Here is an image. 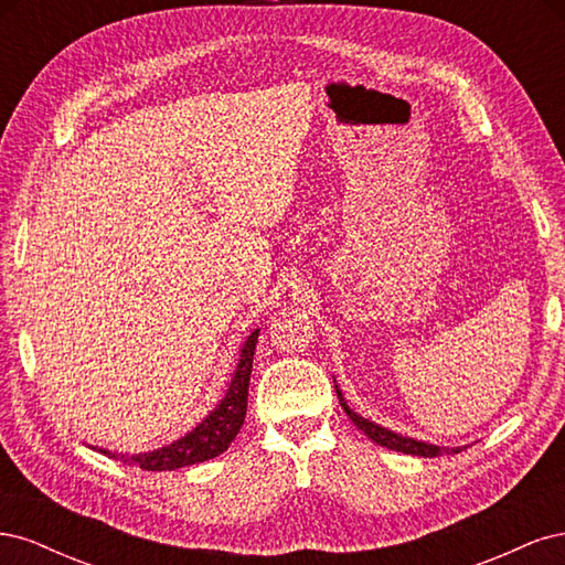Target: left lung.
Returning <instances> with one entry per match:
<instances>
[{
  "mask_svg": "<svg viewBox=\"0 0 565 565\" xmlns=\"http://www.w3.org/2000/svg\"><path fill=\"white\" fill-rule=\"evenodd\" d=\"M337 388V398L341 403V407H344V413L349 415V419L361 429L367 438H372L377 446L382 448H388V450H396V452H405V455H419V457H438V455H455L459 452L461 448H440V446H431V443H424V440H415V438H407V436H401V434H393L388 429H384V426L374 424L365 417H361L358 413H353V409L347 405L344 396H341L339 386L334 384Z\"/></svg>",
  "mask_w": 565,
  "mask_h": 565,
  "instance_id": "1",
  "label": "left lung"
}]
</instances>
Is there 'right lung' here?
Returning a JSON list of instances; mask_svg holds the SVG:
<instances>
[{"mask_svg":"<svg viewBox=\"0 0 565 565\" xmlns=\"http://www.w3.org/2000/svg\"><path fill=\"white\" fill-rule=\"evenodd\" d=\"M256 341H259V330H254L247 337L245 347L241 349V361H237V367L224 401H221L193 431H188L183 438L174 440L172 446H164L160 450L143 452V455L129 457V455H113L108 450H100V452L108 457H119L122 461H129V465H136L146 471H174L181 467L198 465V461H207L228 450V446L237 436V431H241L247 415V388H249Z\"/></svg>","mask_w":565,"mask_h":565,"instance_id":"right-lung-1","label":"right lung"}]
</instances>
